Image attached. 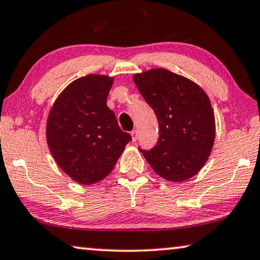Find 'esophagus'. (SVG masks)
<instances>
[{
  "mask_svg": "<svg viewBox=\"0 0 260 260\" xmlns=\"http://www.w3.org/2000/svg\"><path fill=\"white\" fill-rule=\"evenodd\" d=\"M131 135H132V141L133 142H135L138 140V131L137 129H134V131H132V133H131Z\"/></svg>",
  "mask_w": 260,
  "mask_h": 260,
  "instance_id": "34e87169",
  "label": "esophagus"
}]
</instances>
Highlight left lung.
I'll return each instance as SVG.
<instances>
[{
    "label": "left lung",
    "instance_id": "8db88e82",
    "mask_svg": "<svg viewBox=\"0 0 260 260\" xmlns=\"http://www.w3.org/2000/svg\"><path fill=\"white\" fill-rule=\"evenodd\" d=\"M143 99L158 121V140L143 156L158 176L182 182L196 175L215 141V114L199 85L166 69L133 76Z\"/></svg>",
    "mask_w": 260,
    "mask_h": 260
}]
</instances>
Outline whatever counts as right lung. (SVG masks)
<instances>
[{
    "label": "right lung",
    "instance_id": "obj_1",
    "mask_svg": "<svg viewBox=\"0 0 260 260\" xmlns=\"http://www.w3.org/2000/svg\"><path fill=\"white\" fill-rule=\"evenodd\" d=\"M112 84V77H81L64 88L50 110V152L60 169L80 184L105 179L132 140L107 107Z\"/></svg>",
    "mask_w": 260,
    "mask_h": 260
}]
</instances>
